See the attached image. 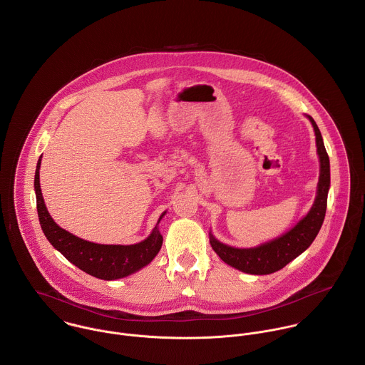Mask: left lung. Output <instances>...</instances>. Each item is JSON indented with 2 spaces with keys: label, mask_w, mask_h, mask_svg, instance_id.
<instances>
[{
  "label": "left lung",
  "mask_w": 365,
  "mask_h": 365,
  "mask_svg": "<svg viewBox=\"0 0 365 365\" xmlns=\"http://www.w3.org/2000/svg\"><path fill=\"white\" fill-rule=\"evenodd\" d=\"M308 118L314 130L316 148L320 161L317 192L308 215L304 216L285 235L253 249H236L220 243L213 237V235L209 236V242L215 253L226 264L237 268L239 271L255 275H265L284 268L288 262L297 259L312 245L322 227L327 207V192L330 187V161L316 122L313 120L312 116L308 115Z\"/></svg>",
  "instance_id": "1"
}]
</instances>
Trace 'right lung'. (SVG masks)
<instances>
[{
  "instance_id": "add662e5",
  "label": "right lung",
  "mask_w": 365,
  "mask_h": 365,
  "mask_svg": "<svg viewBox=\"0 0 365 365\" xmlns=\"http://www.w3.org/2000/svg\"><path fill=\"white\" fill-rule=\"evenodd\" d=\"M39 168L41 158L38 160L35 171V194H36V208L41 222V227L51 242L53 247L58 250L67 260L84 272L106 279H118L128 277L145 265L157 256L163 245V236L158 232V223L165 212L158 217L157 225L148 239L140 243L120 246V245H98L80 239L70 232L61 229L48 212L45 205L41 182H39Z\"/></svg>"
}]
</instances>
